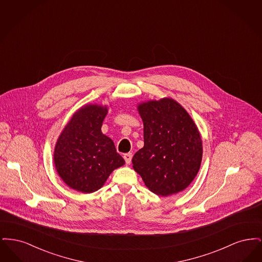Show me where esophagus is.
Wrapping results in <instances>:
<instances>
[{
	"label": "esophagus",
	"mask_w": 262,
	"mask_h": 262,
	"mask_svg": "<svg viewBox=\"0 0 262 262\" xmlns=\"http://www.w3.org/2000/svg\"><path fill=\"white\" fill-rule=\"evenodd\" d=\"M132 158H133V154L132 153H125L124 154V159H125L126 164H129L132 162Z\"/></svg>",
	"instance_id": "obj_1"
}]
</instances>
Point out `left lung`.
<instances>
[{"instance_id": "8db88e82", "label": "left lung", "mask_w": 262, "mask_h": 262, "mask_svg": "<svg viewBox=\"0 0 262 262\" xmlns=\"http://www.w3.org/2000/svg\"><path fill=\"white\" fill-rule=\"evenodd\" d=\"M143 122L144 146L133 157V168L152 192L168 196L186 189L202 160L200 130L187 110L165 97L137 105Z\"/></svg>"}]
</instances>
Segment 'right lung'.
Instances as JSON below:
<instances>
[{"label": "right lung", "instance_id": "add662e5", "mask_svg": "<svg viewBox=\"0 0 262 262\" xmlns=\"http://www.w3.org/2000/svg\"><path fill=\"white\" fill-rule=\"evenodd\" d=\"M108 107L86 104L73 115L55 145L54 164L68 187L91 193L125 165L110 137L101 132Z\"/></svg>", "mask_w": 262, "mask_h": 262}]
</instances>
